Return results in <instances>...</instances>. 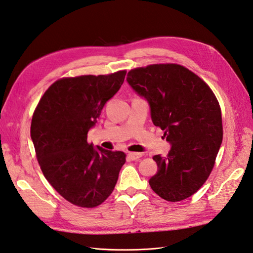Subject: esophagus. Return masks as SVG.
Returning a JSON list of instances; mask_svg holds the SVG:
<instances>
[{
  "label": "esophagus",
  "mask_w": 253,
  "mask_h": 253,
  "mask_svg": "<svg viewBox=\"0 0 253 253\" xmlns=\"http://www.w3.org/2000/svg\"><path fill=\"white\" fill-rule=\"evenodd\" d=\"M128 157L130 158L131 160H137L139 158L142 157V154L141 153H134V152H130L128 154Z\"/></svg>",
  "instance_id": "obj_1"
}]
</instances>
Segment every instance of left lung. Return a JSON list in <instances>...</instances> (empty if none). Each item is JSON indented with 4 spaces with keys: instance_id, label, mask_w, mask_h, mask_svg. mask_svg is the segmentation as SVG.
Segmentation results:
<instances>
[{
    "instance_id": "obj_1",
    "label": "left lung",
    "mask_w": 253,
    "mask_h": 253,
    "mask_svg": "<svg viewBox=\"0 0 253 253\" xmlns=\"http://www.w3.org/2000/svg\"><path fill=\"white\" fill-rule=\"evenodd\" d=\"M127 81L146 98L154 125L172 144L167 157H153L158 172L151 188L170 202L191 197L209 178L222 142L215 94L191 70L172 63L131 69Z\"/></svg>"
}]
</instances>
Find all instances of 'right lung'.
Masks as SVG:
<instances>
[{
    "label": "right lung",
    "instance_id": "add662e5",
    "mask_svg": "<svg viewBox=\"0 0 253 253\" xmlns=\"http://www.w3.org/2000/svg\"><path fill=\"white\" fill-rule=\"evenodd\" d=\"M126 70L62 78L35 109L31 138L44 177L71 204L92 209L112 193L126 154L94 147L87 132L105 103L124 82Z\"/></svg>",
    "mask_w": 253,
    "mask_h": 253
}]
</instances>
